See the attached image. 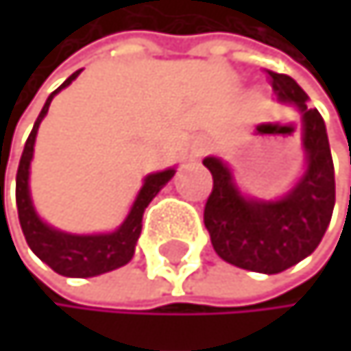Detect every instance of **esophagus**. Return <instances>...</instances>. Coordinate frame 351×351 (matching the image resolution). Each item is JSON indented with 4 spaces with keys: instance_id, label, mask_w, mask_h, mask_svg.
<instances>
[{
    "instance_id": "obj_1",
    "label": "esophagus",
    "mask_w": 351,
    "mask_h": 351,
    "mask_svg": "<svg viewBox=\"0 0 351 351\" xmlns=\"http://www.w3.org/2000/svg\"><path fill=\"white\" fill-rule=\"evenodd\" d=\"M208 152V145H206V141H191L189 143V147L185 149V158L187 160H197V158H202Z\"/></svg>"
}]
</instances>
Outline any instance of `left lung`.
Wrapping results in <instances>:
<instances>
[{
	"label": "left lung",
	"instance_id": "left-lung-1",
	"mask_svg": "<svg viewBox=\"0 0 351 351\" xmlns=\"http://www.w3.org/2000/svg\"><path fill=\"white\" fill-rule=\"evenodd\" d=\"M280 101L295 103L303 115V147L307 170L297 187L278 202L244 199L232 183V174L217 158L204 166L213 174V191L204 206V225L217 254L236 267L280 274L320 244L335 206V166L324 119L305 105L307 94L285 75L267 71Z\"/></svg>",
	"mask_w": 351,
	"mask_h": 351
}]
</instances>
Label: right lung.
Listing matches in <instances>:
<instances>
[{
    "label": "right lung",
    "instance_id": "right-lung-1",
    "mask_svg": "<svg viewBox=\"0 0 351 351\" xmlns=\"http://www.w3.org/2000/svg\"><path fill=\"white\" fill-rule=\"evenodd\" d=\"M80 71L69 75L58 90L64 86H69ZM54 90L42 113L35 119V126L25 143V149L21 156L19 172H16V206H19V221L23 227L25 240L29 248L42 259L46 265H50L56 274L66 276V278H92V276H101L111 269H117L126 265L132 254H134V244L141 236V227H143V213L149 206V202L156 197V193L172 179L174 170H164L149 174L145 179V185L134 202V206L122 227L115 229L113 234H101V236H71V234H62L56 229L48 227L46 223L39 221V217L33 210L31 197H29V164L33 158V145H35V134L37 128L42 124L44 115L48 113V107L54 99Z\"/></svg>",
    "mask_w": 351,
    "mask_h": 351
}]
</instances>
